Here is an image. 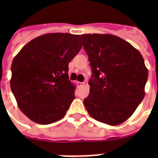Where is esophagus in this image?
I'll return each instance as SVG.
<instances>
[{
    "label": "esophagus",
    "instance_id": "obj_1",
    "mask_svg": "<svg viewBox=\"0 0 158 158\" xmlns=\"http://www.w3.org/2000/svg\"><path fill=\"white\" fill-rule=\"evenodd\" d=\"M78 84H79V85H80V86H82V85H84V83H83V82H78Z\"/></svg>",
    "mask_w": 158,
    "mask_h": 158
}]
</instances>
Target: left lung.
Returning <instances> with one entry per match:
<instances>
[{"label": "left lung", "instance_id": "left-lung-1", "mask_svg": "<svg viewBox=\"0 0 158 158\" xmlns=\"http://www.w3.org/2000/svg\"><path fill=\"white\" fill-rule=\"evenodd\" d=\"M92 68L89 95L84 100L98 121L117 125L129 119L144 98L148 72L141 53L111 34H83Z\"/></svg>", "mask_w": 158, "mask_h": 158}]
</instances>
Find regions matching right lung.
Masks as SVG:
<instances>
[{
  "instance_id": "right-lung-1",
  "label": "right lung",
  "mask_w": 158,
  "mask_h": 158,
  "mask_svg": "<svg viewBox=\"0 0 158 158\" xmlns=\"http://www.w3.org/2000/svg\"><path fill=\"white\" fill-rule=\"evenodd\" d=\"M81 48L79 35L47 33L27 43L14 58L11 90L31 120L48 125L64 117L75 98L69 63Z\"/></svg>"
}]
</instances>
